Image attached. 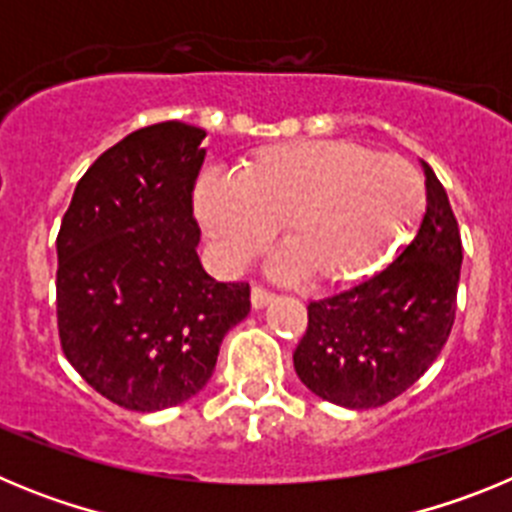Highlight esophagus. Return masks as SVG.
I'll return each mask as SVG.
<instances>
[{"mask_svg":"<svg viewBox=\"0 0 512 512\" xmlns=\"http://www.w3.org/2000/svg\"><path fill=\"white\" fill-rule=\"evenodd\" d=\"M269 302H274V292H269V289H264V287H253L251 289L253 310H264Z\"/></svg>","mask_w":512,"mask_h":512,"instance_id":"obj_1","label":"esophagus"}]
</instances>
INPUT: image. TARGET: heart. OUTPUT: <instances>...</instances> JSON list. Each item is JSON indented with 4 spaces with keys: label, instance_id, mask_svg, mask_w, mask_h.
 <instances>
[{
    "label": "heart",
    "instance_id": "obj_1",
    "mask_svg": "<svg viewBox=\"0 0 512 512\" xmlns=\"http://www.w3.org/2000/svg\"><path fill=\"white\" fill-rule=\"evenodd\" d=\"M194 210L223 264L238 266L279 225L274 274L328 287L372 274L425 210L418 171L354 140H289L246 156L233 179L205 174Z\"/></svg>",
    "mask_w": 512,
    "mask_h": 512
}]
</instances>
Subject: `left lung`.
<instances>
[{"label":"left lung","mask_w":512,"mask_h":512,"mask_svg":"<svg viewBox=\"0 0 512 512\" xmlns=\"http://www.w3.org/2000/svg\"><path fill=\"white\" fill-rule=\"evenodd\" d=\"M425 215L387 269L307 305L295 372L307 390L351 410L387 405L413 387L449 341L461 235L446 189L425 161Z\"/></svg>","instance_id":"1"}]
</instances>
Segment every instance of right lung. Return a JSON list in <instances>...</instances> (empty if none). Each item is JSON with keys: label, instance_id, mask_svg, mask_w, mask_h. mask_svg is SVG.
I'll return each mask as SVG.
<instances>
[{"label": "right lung", "instance_id": "add662e5", "mask_svg": "<svg viewBox=\"0 0 512 512\" xmlns=\"http://www.w3.org/2000/svg\"><path fill=\"white\" fill-rule=\"evenodd\" d=\"M205 135L169 120L122 138L81 176L58 230L63 354L125 410L156 413L197 395L225 333L251 312V287L215 282L197 256Z\"/></svg>", "mask_w": 512, "mask_h": 512}]
</instances>
